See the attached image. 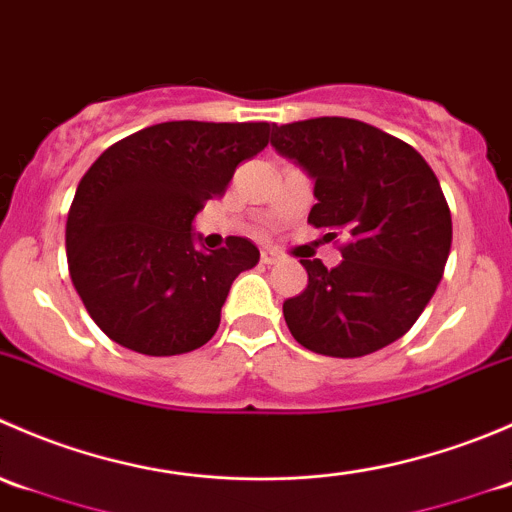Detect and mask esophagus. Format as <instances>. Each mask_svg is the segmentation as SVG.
I'll return each mask as SVG.
<instances>
[{
	"mask_svg": "<svg viewBox=\"0 0 512 512\" xmlns=\"http://www.w3.org/2000/svg\"><path fill=\"white\" fill-rule=\"evenodd\" d=\"M260 260H262V265H277L282 257H280V252H275V250H262Z\"/></svg>",
	"mask_w": 512,
	"mask_h": 512,
	"instance_id": "1",
	"label": "esophagus"
}]
</instances>
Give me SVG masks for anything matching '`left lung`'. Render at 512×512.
<instances>
[{
    "mask_svg": "<svg viewBox=\"0 0 512 512\" xmlns=\"http://www.w3.org/2000/svg\"><path fill=\"white\" fill-rule=\"evenodd\" d=\"M280 156L307 170L317 203L309 223L342 230L337 267L299 260L302 294L282 304L309 352L354 359L404 337L431 302L451 252V210L438 178L409 143L354 118L324 116L272 128Z\"/></svg>",
    "mask_w": 512,
    "mask_h": 512,
    "instance_id": "obj_1",
    "label": "left lung"
}]
</instances>
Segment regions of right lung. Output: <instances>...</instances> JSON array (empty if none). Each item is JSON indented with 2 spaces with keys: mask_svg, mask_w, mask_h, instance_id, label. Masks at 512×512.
<instances>
[{
  "mask_svg": "<svg viewBox=\"0 0 512 512\" xmlns=\"http://www.w3.org/2000/svg\"><path fill=\"white\" fill-rule=\"evenodd\" d=\"M267 143L270 123L168 121L113 143L86 170L66 220V260L108 339L148 356L213 339L230 285L260 250L245 237L198 247L193 220Z\"/></svg>",
  "mask_w": 512,
  "mask_h": 512,
  "instance_id": "obj_1",
  "label": "right lung"
}]
</instances>
